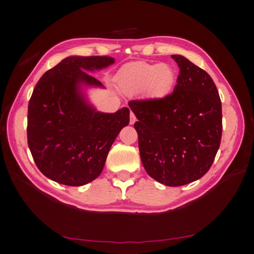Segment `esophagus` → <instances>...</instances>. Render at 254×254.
Wrapping results in <instances>:
<instances>
[{
	"mask_svg": "<svg viewBox=\"0 0 254 254\" xmlns=\"http://www.w3.org/2000/svg\"><path fill=\"white\" fill-rule=\"evenodd\" d=\"M136 122H137V117H136V115H134L132 112H130V120H129V123H130L131 125H133V124L136 123Z\"/></svg>",
	"mask_w": 254,
	"mask_h": 254,
	"instance_id": "esophagus-1",
	"label": "esophagus"
}]
</instances>
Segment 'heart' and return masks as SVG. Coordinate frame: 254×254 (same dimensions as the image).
<instances>
[{
	"mask_svg": "<svg viewBox=\"0 0 254 254\" xmlns=\"http://www.w3.org/2000/svg\"><path fill=\"white\" fill-rule=\"evenodd\" d=\"M116 78L122 91L127 94L143 91L148 98L161 99L171 93L177 75L170 64H151L139 61L123 66Z\"/></svg>",
	"mask_w": 254,
	"mask_h": 254,
	"instance_id": "b5f03b06",
	"label": "heart"
}]
</instances>
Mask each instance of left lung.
I'll use <instances>...</instances> for the list:
<instances>
[{
	"instance_id": "1",
	"label": "left lung",
	"mask_w": 254,
	"mask_h": 254,
	"mask_svg": "<svg viewBox=\"0 0 254 254\" xmlns=\"http://www.w3.org/2000/svg\"><path fill=\"white\" fill-rule=\"evenodd\" d=\"M177 84L161 99L131 100L138 122L142 164L152 178L178 187L201 178L215 159L222 139V102L211 76L182 55Z\"/></svg>"
}]
</instances>
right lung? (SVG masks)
<instances>
[{
  "mask_svg": "<svg viewBox=\"0 0 254 254\" xmlns=\"http://www.w3.org/2000/svg\"><path fill=\"white\" fill-rule=\"evenodd\" d=\"M114 63L108 56H70L43 74L28 104L27 140L40 172L66 186H82L102 172L111 146L129 124V109L114 114L86 103L79 83L102 86L86 70Z\"/></svg>",
  "mask_w": 254,
  "mask_h": 254,
  "instance_id": "add662e5",
  "label": "right lung"
}]
</instances>
